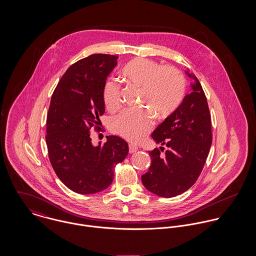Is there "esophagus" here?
I'll use <instances>...</instances> for the list:
<instances>
[{"label": "esophagus", "mask_w": 256, "mask_h": 256, "mask_svg": "<svg viewBox=\"0 0 256 256\" xmlns=\"http://www.w3.org/2000/svg\"><path fill=\"white\" fill-rule=\"evenodd\" d=\"M136 150H138V146H136V145H133V144H130V145H129V152H130V154H133V152H135Z\"/></svg>", "instance_id": "esophagus-1"}]
</instances>
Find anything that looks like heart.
<instances>
[{"instance_id": "1", "label": "heart", "mask_w": 256, "mask_h": 256, "mask_svg": "<svg viewBox=\"0 0 256 256\" xmlns=\"http://www.w3.org/2000/svg\"><path fill=\"white\" fill-rule=\"evenodd\" d=\"M123 80L139 88V106L145 108L124 110L110 120V130L131 142L142 140L154 125V115L164 119L178 106L182 98L184 82L180 73L174 67L160 66L146 58L130 61L122 70ZM106 110L115 111L120 106V86L110 80L104 88Z\"/></svg>"}]
</instances>
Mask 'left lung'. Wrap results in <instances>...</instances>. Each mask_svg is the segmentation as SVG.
I'll list each match as a JSON object with an SVG mask.
<instances>
[{
	"instance_id": "obj_1",
	"label": "left lung",
	"mask_w": 256,
	"mask_h": 256,
	"mask_svg": "<svg viewBox=\"0 0 256 256\" xmlns=\"http://www.w3.org/2000/svg\"><path fill=\"white\" fill-rule=\"evenodd\" d=\"M194 78L191 92L182 104L152 134L164 148L148 152L152 164L142 183L152 193L164 198L174 197L188 190L199 178L212 144L211 115L206 96L198 78Z\"/></svg>"
}]
</instances>
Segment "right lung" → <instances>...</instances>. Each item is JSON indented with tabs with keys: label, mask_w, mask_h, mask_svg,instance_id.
I'll return each mask as SVG.
<instances>
[{
	"label": "right lung",
	"mask_w": 256,
	"mask_h": 256,
	"mask_svg": "<svg viewBox=\"0 0 256 256\" xmlns=\"http://www.w3.org/2000/svg\"><path fill=\"white\" fill-rule=\"evenodd\" d=\"M117 59L92 54L78 60L63 74L51 98L45 137L49 160L60 180L78 194L106 189L115 166L129 152L127 142L117 136L92 146L90 134L92 127L100 129L104 88Z\"/></svg>",
	"instance_id": "right-lung-1"
}]
</instances>
